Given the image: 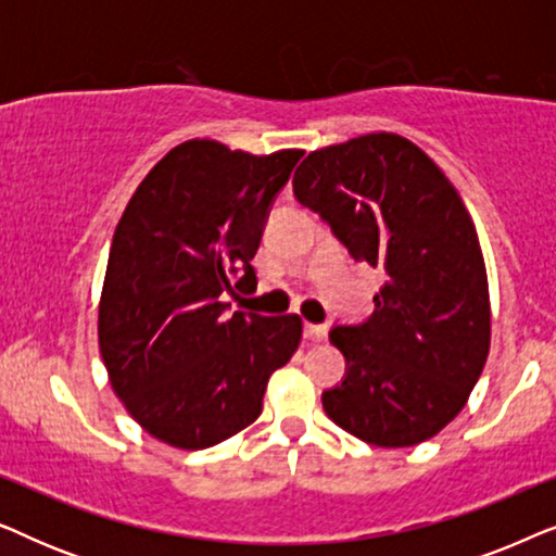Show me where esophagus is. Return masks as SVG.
I'll list each match as a JSON object with an SVG mask.
<instances>
[{
	"mask_svg": "<svg viewBox=\"0 0 556 556\" xmlns=\"http://www.w3.org/2000/svg\"><path fill=\"white\" fill-rule=\"evenodd\" d=\"M326 326L324 324H303V337H306L308 341H321L326 339Z\"/></svg>",
	"mask_w": 556,
	"mask_h": 556,
	"instance_id": "1",
	"label": "esophagus"
}]
</instances>
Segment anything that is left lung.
<instances>
[{
  "mask_svg": "<svg viewBox=\"0 0 556 556\" xmlns=\"http://www.w3.org/2000/svg\"><path fill=\"white\" fill-rule=\"evenodd\" d=\"M293 194L354 261L387 276L375 314L329 333L346 377L321 394L326 415L379 447L438 435L466 407L491 346L489 278L460 194L420 147L384 131L311 151Z\"/></svg>",
  "mask_w": 556,
  "mask_h": 556,
  "instance_id": "left-lung-1",
  "label": "left lung"
}]
</instances>
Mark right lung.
<instances>
[{
	"label": "right lung",
	"mask_w": 556,
	"mask_h": 556,
	"mask_svg": "<svg viewBox=\"0 0 556 556\" xmlns=\"http://www.w3.org/2000/svg\"><path fill=\"white\" fill-rule=\"evenodd\" d=\"M303 156L192 139L151 169L113 232L98 346L128 415L181 451L238 435L263 413L273 371L301 344L295 314H227L253 293L250 265L276 194Z\"/></svg>",
	"instance_id": "add662e5"
}]
</instances>
